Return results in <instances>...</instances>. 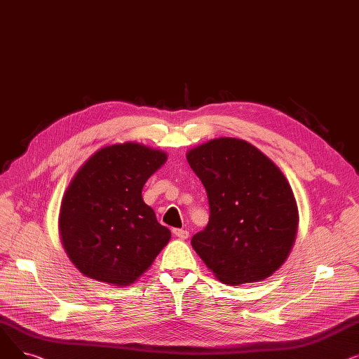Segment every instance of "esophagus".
Masks as SVG:
<instances>
[{"instance_id": "esophagus-1", "label": "esophagus", "mask_w": 359, "mask_h": 359, "mask_svg": "<svg viewBox=\"0 0 359 359\" xmlns=\"http://www.w3.org/2000/svg\"><path fill=\"white\" fill-rule=\"evenodd\" d=\"M173 234H175L177 238H180V240H186L187 237H189V231L184 230V229H175V230H173Z\"/></svg>"}]
</instances>
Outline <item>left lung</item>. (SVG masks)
<instances>
[{"instance_id": "obj_1", "label": "left lung", "mask_w": 359, "mask_h": 359, "mask_svg": "<svg viewBox=\"0 0 359 359\" xmlns=\"http://www.w3.org/2000/svg\"><path fill=\"white\" fill-rule=\"evenodd\" d=\"M210 203V221L192 246L224 284L272 275L285 262L298 212L280 170L252 144L236 138L205 142L186 156Z\"/></svg>"}]
</instances>
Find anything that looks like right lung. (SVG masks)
I'll use <instances>...</instances> for the list:
<instances>
[{"label":"right lung","mask_w":359,"mask_h":359,"mask_svg":"<svg viewBox=\"0 0 359 359\" xmlns=\"http://www.w3.org/2000/svg\"><path fill=\"white\" fill-rule=\"evenodd\" d=\"M167 156L126 142L99 149L79 170L60 214L64 248L88 278L116 287L142 275L170 240L142 187Z\"/></svg>","instance_id":"add662e5"}]
</instances>
